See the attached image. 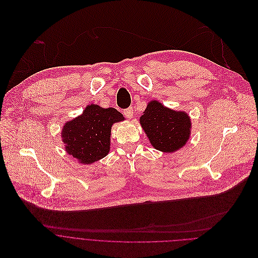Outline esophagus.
Masks as SVG:
<instances>
[{
    "label": "esophagus",
    "instance_id": "1",
    "mask_svg": "<svg viewBox=\"0 0 258 258\" xmlns=\"http://www.w3.org/2000/svg\"><path fill=\"white\" fill-rule=\"evenodd\" d=\"M123 114L126 118H132L133 117V108H128V109H125L123 111Z\"/></svg>",
    "mask_w": 258,
    "mask_h": 258
}]
</instances>
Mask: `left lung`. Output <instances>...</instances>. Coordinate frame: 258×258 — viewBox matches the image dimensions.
<instances>
[{
    "label": "left lung",
    "mask_w": 258,
    "mask_h": 258,
    "mask_svg": "<svg viewBox=\"0 0 258 258\" xmlns=\"http://www.w3.org/2000/svg\"><path fill=\"white\" fill-rule=\"evenodd\" d=\"M140 124L152 146L161 151H176L189 139L191 122L188 115L168 109L157 100L149 102Z\"/></svg>",
    "instance_id": "1"
}]
</instances>
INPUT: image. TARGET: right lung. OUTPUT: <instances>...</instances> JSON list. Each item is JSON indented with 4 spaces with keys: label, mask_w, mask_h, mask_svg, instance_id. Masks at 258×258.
I'll list each match as a JSON object with an SVG mask.
<instances>
[{
    "label": "right lung",
    "mask_w": 258,
    "mask_h": 258,
    "mask_svg": "<svg viewBox=\"0 0 258 258\" xmlns=\"http://www.w3.org/2000/svg\"><path fill=\"white\" fill-rule=\"evenodd\" d=\"M123 115L114 108L87 106L83 114L66 123L62 138L66 151L81 164H92L110 151L112 125L123 121Z\"/></svg>",
    "instance_id": "1"
}]
</instances>
